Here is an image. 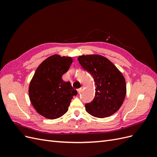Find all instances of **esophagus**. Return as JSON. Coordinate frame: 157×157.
<instances>
[{"label":"esophagus","mask_w":157,"mask_h":157,"mask_svg":"<svg viewBox=\"0 0 157 157\" xmlns=\"http://www.w3.org/2000/svg\"><path fill=\"white\" fill-rule=\"evenodd\" d=\"M82 87H81L80 88H78V89L77 90V92H78V94H80V92H82Z\"/></svg>","instance_id":"esophagus-1"}]
</instances>
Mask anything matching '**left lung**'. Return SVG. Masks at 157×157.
<instances>
[{
	"label": "left lung",
	"instance_id": "8db88e82",
	"mask_svg": "<svg viewBox=\"0 0 157 157\" xmlns=\"http://www.w3.org/2000/svg\"><path fill=\"white\" fill-rule=\"evenodd\" d=\"M82 67L94 78L96 94L85 105L90 115L98 118L111 116L120 109L126 94L125 78L116 66L100 55H83L78 58Z\"/></svg>",
	"mask_w": 157,
	"mask_h": 157
}]
</instances>
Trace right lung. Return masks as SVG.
Instances as JSON below:
<instances>
[{
    "label": "right lung",
    "instance_id": "1",
    "mask_svg": "<svg viewBox=\"0 0 157 157\" xmlns=\"http://www.w3.org/2000/svg\"><path fill=\"white\" fill-rule=\"evenodd\" d=\"M71 57L53 55L40 64L31 80L29 96L38 113L49 119H56L68 111L71 99L77 92L62 75L69 70Z\"/></svg>",
    "mask_w": 157,
    "mask_h": 157
}]
</instances>
